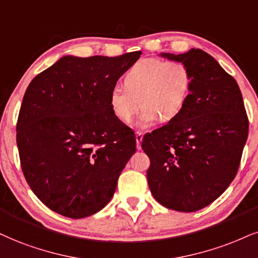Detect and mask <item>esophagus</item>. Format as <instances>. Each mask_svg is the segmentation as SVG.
<instances>
[{
	"label": "esophagus",
	"instance_id": "1",
	"mask_svg": "<svg viewBox=\"0 0 258 258\" xmlns=\"http://www.w3.org/2000/svg\"><path fill=\"white\" fill-rule=\"evenodd\" d=\"M135 136H136V147H138V149H141V142H142V139H144V134H142L141 132H138Z\"/></svg>",
	"mask_w": 258,
	"mask_h": 258
}]
</instances>
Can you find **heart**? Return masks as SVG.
I'll list each match as a JSON object with an SVG mask.
<instances>
[{"label":"heart","instance_id":"obj_1","mask_svg":"<svg viewBox=\"0 0 258 258\" xmlns=\"http://www.w3.org/2000/svg\"><path fill=\"white\" fill-rule=\"evenodd\" d=\"M192 75L183 62L148 57L135 63L124 76V87L112 88L110 106L117 119L129 123L140 109L139 125L147 126L160 116L171 120L189 99Z\"/></svg>","mask_w":258,"mask_h":258}]
</instances>
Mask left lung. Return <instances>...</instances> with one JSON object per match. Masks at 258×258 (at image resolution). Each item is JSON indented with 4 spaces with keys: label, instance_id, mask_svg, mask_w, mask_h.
Masks as SVG:
<instances>
[{
    "label": "left lung",
    "instance_id": "obj_1",
    "mask_svg": "<svg viewBox=\"0 0 258 258\" xmlns=\"http://www.w3.org/2000/svg\"><path fill=\"white\" fill-rule=\"evenodd\" d=\"M183 62L192 75L185 106L164 126L146 135L149 189L154 199L178 212L211 205L236 177L249 132L239 86L208 53H161Z\"/></svg>",
    "mask_w": 258,
    "mask_h": 258
}]
</instances>
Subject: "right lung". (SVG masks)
<instances>
[{
	"instance_id": "add662e5",
	"label": "right lung",
	"mask_w": 258,
	"mask_h": 258,
	"mask_svg": "<svg viewBox=\"0 0 258 258\" xmlns=\"http://www.w3.org/2000/svg\"><path fill=\"white\" fill-rule=\"evenodd\" d=\"M140 55L64 56L25 92L17 123L22 172L34 195L63 217L103 209L135 153L134 133L113 114L110 92Z\"/></svg>"
}]
</instances>
